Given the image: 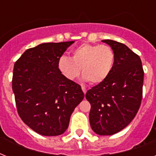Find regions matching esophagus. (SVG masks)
I'll return each mask as SVG.
<instances>
[{
	"label": "esophagus",
	"mask_w": 156,
	"mask_h": 156,
	"mask_svg": "<svg viewBox=\"0 0 156 156\" xmlns=\"http://www.w3.org/2000/svg\"><path fill=\"white\" fill-rule=\"evenodd\" d=\"M82 89H83V93H84V94H86V93H87V89H86V88L84 87H82Z\"/></svg>",
	"instance_id": "esophagus-1"
}]
</instances>
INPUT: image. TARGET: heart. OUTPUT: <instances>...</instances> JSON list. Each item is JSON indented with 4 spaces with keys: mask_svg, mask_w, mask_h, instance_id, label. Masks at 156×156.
<instances>
[{
    "mask_svg": "<svg viewBox=\"0 0 156 156\" xmlns=\"http://www.w3.org/2000/svg\"><path fill=\"white\" fill-rule=\"evenodd\" d=\"M115 54L108 45L83 44L72 51L71 58L61 56L58 69L69 80H74L80 74L84 80L95 85L103 83L111 73Z\"/></svg>",
    "mask_w": 156,
    "mask_h": 156,
    "instance_id": "obj_1",
    "label": "heart"
}]
</instances>
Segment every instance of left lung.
Masks as SVG:
<instances>
[{
  "instance_id": "8db88e82",
  "label": "left lung",
  "mask_w": 156,
  "mask_h": 156,
  "mask_svg": "<svg viewBox=\"0 0 156 156\" xmlns=\"http://www.w3.org/2000/svg\"><path fill=\"white\" fill-rule=\"evenodd\" d=\"M102 41L113 50V67L103 83L87 90L86 98L91 106L89 120L93 131L112 135L126 128L140 108L144 71L139 56L126 45Z\"/></svg>"
}]
</instances>
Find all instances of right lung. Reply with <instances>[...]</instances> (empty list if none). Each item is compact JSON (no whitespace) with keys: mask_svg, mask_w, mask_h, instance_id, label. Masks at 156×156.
I'll return each mask as SVG.
<instances>
[{"mask_svg":"<svg viewBox=\"0 0 156 156\" xmlns=\"http://www.w3.org/2000/svg\"><path fill=\"white\" fill-rule=\"evenodd\" d=\"M73 43L41 44L27 50L13 66L12 88L18 115L41 135L62 134L84 98L80 85L58 69L59 59Z\"/></svg>","mask_w":156,"mask_h":156,"instance_id":"obj_1","label":"right lung"}]
</instances>
